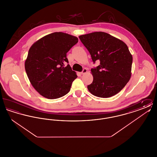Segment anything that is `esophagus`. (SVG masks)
I'll return each instance as SVG.
<instances>
[{"mask_svg":"<svg viewBox=\"0 0 157 157\" xmlns=\"http://www.w3.org/2000/svg\"><path fill=\"white\" fill-rule=\"evenodd\" d=\"M86 72H87V69L84 68V69L82 70V72H81V74H82V75H83V74H86Z\"/></svg>","mask_w":157,"mask_h":157,"instance_id":"1","label":"esophagus"}]
</instances>
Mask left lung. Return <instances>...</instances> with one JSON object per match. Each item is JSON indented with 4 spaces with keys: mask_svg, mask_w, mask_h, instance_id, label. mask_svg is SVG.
Instances as JSON below:
<instances>
[{
    "mask_svg": "<svg viewBox=\"0 0 157 157\" xmlns=\"http://www.w3.org/2000/svg\"><path fill=\"white\" fill-rule=\"evenodd\" d=\"M91 56L94 79L88 85L90 92L98 97L109 98L118 94L129 81L132 56L127 45L111 35L95 32L79 36Z\"/></svg>",
    "mask_w": 157,
    "mask_h": 157,
    "instance_id": "left-lung-1",
    "label": "left lung"
}]
</instances>
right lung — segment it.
I'll return each mask as SVG.
<instances>
[{
    "instance_id": "add662e5",
    "label": "right lung",
    "mask_w": 157,
    "mask_h": 157,
    "mask_svg": "<svg viewBox=\"0 0 157 157\" xmlns=\"http://www.w3.org/2000/svg\"><path fill=\"white\" fill-rule=\"evenodd\" d=\"M78 37L54 32L42 37L30 47L25 67L32 85L44 97L56 99L69 92L78 77L69 64L67 53Z\"/></svg>"
}]
</instances>
